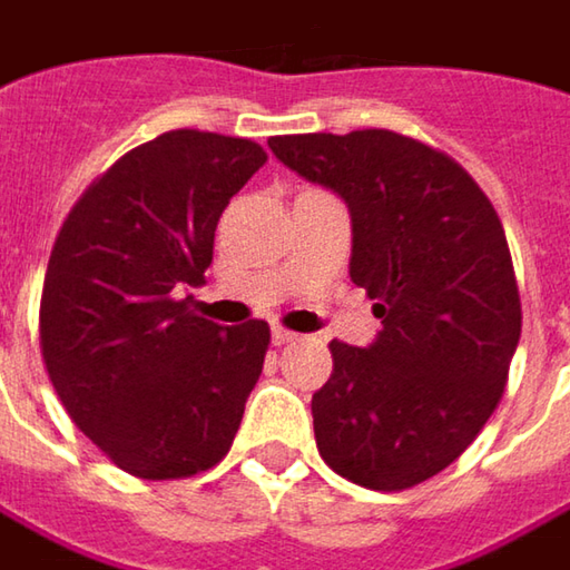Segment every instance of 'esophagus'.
Here are the masks:
<instances>
[{"instance_id":"34e87169","label":"esophagus","mask_w":570,"mask_h":570,"mask_svg":"<svg viewBox=\"0 0 570 570\" xmlns=\"http://www.w3.org/2000/svg\"><path fill=\"white\" fill-rule=\"evenodd\" d=\"M295 341H298V334H295V331H288V327H275V331H272V344L275 346L295 344Z\"/></svg>"}]
</instances>
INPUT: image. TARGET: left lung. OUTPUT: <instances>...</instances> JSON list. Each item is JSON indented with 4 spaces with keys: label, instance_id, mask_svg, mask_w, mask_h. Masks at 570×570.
Returning a JSON list of instances; mask_svg holds the SVG:
<instances>
[{
    "label": "left lung",
    "instance_id": "1",
    "mask_svg": "<svg viewBox=\"0 0 570 570\" xmlns=\"http://www.w3.org/2000/svg\"><path fill=\"white\" fill-rule=\"evenodd\" d=\"M353 220L350 278L383 317L376 344L331 341L311 399L324 464L366 490H409L454 464L497 412L522 334L507 233L444 151L389 129L272 136Z\"/></svg>",
    "mask_w": 570,
    "mask_h": 570
}]
</instances>
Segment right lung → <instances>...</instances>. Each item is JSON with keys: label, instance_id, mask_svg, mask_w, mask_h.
Masks as SVG:
<instances>
[{"label": "right lung", "instance_id": "right-lung-1", "mask_svg": "<svg viewBox=\"0 0 570 570\" xmlns=\"http://www.w3.org/2000/svg\"><path fill=\"white\" fill-rule=\"evenodd\" d=\"M263 145L171 129L112 161L55 239L38 344L70 422L119 470L181 480L220 464L263 373L268 324L190 311L229 197Z\"/></svg>", "mask_w": 570, "mask_h": 570}]
</instances>
